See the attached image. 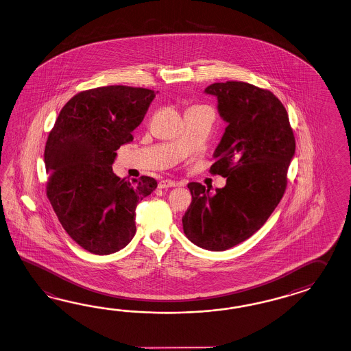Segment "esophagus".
<instances>
[{"label":"esophagus","mask_w":351,"mask_h":351,"mask_svg":"<svg viewBox=\"0 0 351 351\" xmlns=\"http://www.w3.org/2000/svg\"><path fill=\"white\" fill-rule=\"evenodd\" d=\"M178 184H180V183H178L177 180H162L159 182L158 187H159V189H169V187H176V186H178Z\"/></svg>","instance_id":"obj_1"}]
</instances>
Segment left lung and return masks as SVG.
Wrapping results in <instances>:
<instances>
[{"label":"left lung","instance_id":"left-lung-1","mask_svg":"<svg viewBox=\"0 0 351 351\" xmlns=\"http://www.w3.org/2000/svg\"><path fill=\"white\" fill-rule=\"evenodd\" d=\"M205 93L217 99V112L228 123L210 168L226 184L210 192L189 183L192 204L182 223L191 242L221 252L252 237L279 205L295 138L287 109L271 91L226 81L207 86Z\"/></svg>","mask_w":351,"mask_h":351}]
</instances>
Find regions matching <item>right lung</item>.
<instances>
[{
	"label": "right lung",
	"instance_id": "1",
	"mask_svg": "<svg viewBox=\"0 0 351 351\" xmlns=\"http://www.w3.org/2000/svg\"><path fill=\"white\" fill-rule=\"evenodd\" d=\"M156 93L123 85L81 91L64 104L48 136L47 196L63 229L94 254H112L132 241L136 206L158 187L152 177L131 184L112 169Z\"/></svg>",
	"mask_w": 351,
	"mask_h": 351
}]
</instances>
